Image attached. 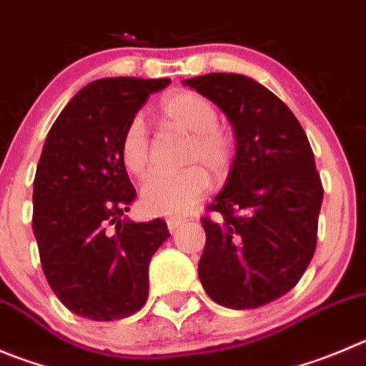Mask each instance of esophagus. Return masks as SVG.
<instances>
[{"label": "esophagus", "instance_id": "34e87169", "mask_svg": "<svg viewBox=\"0 0 366 366\" xmlns=\"http://www.w3.org/2000/svg\"><path fill=\"white\" fill-rule=\"evenodd\" d=\"M167 229L172 231H177L180 227V225L186 224V218H180V217H172V218H167Z\"/></svg>", "mask_w": 366, "mask_h": 366}]
</instances>
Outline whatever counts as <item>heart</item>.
Instances as JSON below:
<instances>
[{"instance_id": "1", "label": "heart", "mask_w": 366, "mask_h": 366, "mask_svg": "<svg viewBox=\"0 0 366 366\" xmlns=\"http://www.w3.org/2000/svg\"><path fill=\"white\" fill-rule=\"evenodd\" d=\"M160 115L173 128L191 133L180 173H153L141 189L142 207L149 214H184L211 189V175L224 177L233 166L237 141L227 128L218 124L213 102L197 92L180 90L160 102ZM121 159L133 175L149 169V141L144 122L133 119L121 139Z\"/></svg>"}]
</instances>
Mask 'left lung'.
Here are the masks:
<instances>
[{
	"label": "left lung",
	"instance_id": "left-lung-1",
	"mask_svg": "<svg viewBox=\"0 0 366 366\" xmlns=\"http://www.w3.org/2000/svg\"><path fill=\"white\" fill-rule=\"evenodd\" d=\"M184 84L213 101L234 129L237 155L202 218L199 278L213 302L256 309L282 298L312 260L323 186L298 119L271 90L240 74Z\"/></svg>",
	"mask_w": 366,
	"mask_h": 366
}]
</instances>
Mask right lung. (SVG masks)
I'll use <instances>...</instances> for the list:
<instances>
[{
    "label": "right lung",
    "mask_w": 366,
    "mask_h": 366,
    "mask_svg": "<svg viewBox=\"0 0 366 366\" xmlns=\"http://www.w3.org/2000/svg\"><path fill=\"white\" fill-rule=\"evenodd\" d=\"M172 79L106 77L84 86L50 128L34 179L32 229L54 295L77 316L121 320L148 300V267L166 222L122 218L135 200L121 139L149 94Z\"/></svg>",
    "instance_id": "add662e5"
}]
</instances>
